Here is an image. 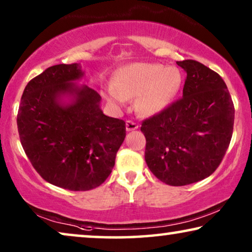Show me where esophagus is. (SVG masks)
I'll return each instance as SVG.
<instances>
[{"label":"esophagus","instance_id":"obj_1","mask_svg":"<svg viewBox=\"0 0 252 252\" xmlns=\"http://www.w3.org/2000/svg\"><path fill=\"white\" fill-rule=\"evenodd\" d=\"M139 127V126L137 123H134L133 121H126V131H133V130H137Z\"/></svg>","mask_w":252,"mask_h":252}]
</instances>
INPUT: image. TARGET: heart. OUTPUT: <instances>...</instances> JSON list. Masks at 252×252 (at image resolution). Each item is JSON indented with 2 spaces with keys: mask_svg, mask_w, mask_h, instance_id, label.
Wrapping results in <instances>:
<instances>
[{
  "mask_svg": "<svg viewBox=\"0 0 252 252\" xmlns=\"http://www.w3.org/2000/svg\"><path fill=\"white\" fill-rule=\"evenodd\" d=\"M181 85V72L174 66L131 63L116 71L113 87L107 88L103 95L115 106H123L126 99L137 96V110L145 115H154L170 105Z\"/></svg>",
  "mask_w": 252,
  "mask_h": 252,
  "instance_id": "1",
  "label": "heart"
}]
</instances>
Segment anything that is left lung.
Segmentation results:
<instances>
[{
    "label": "left lung",
    "mask_w": 252,
    "mask_h": 252,
    "mask_svg": "<svg viewBox=\"0 0 252 252\" xmlns=\"http://www.w3.org/2000/svg\"><path fill=\"white\" fill-rule=\"evenodd\" d=\"M187 73L182 98L145 120V159L168 186H187L219 167L230 145L234 105L219 73L193 60L176 62Z\"/></svg>",
    "instance_id": "1"
}]
</instances>
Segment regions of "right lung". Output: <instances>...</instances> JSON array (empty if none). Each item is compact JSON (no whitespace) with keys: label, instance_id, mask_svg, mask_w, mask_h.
<instances>
[{"label":"right lung","instance_id":"add662e5","mask_svg":"<svg viewBox=\"0 0 252 252\" xmlns=\"http://www.w3.org/2000/svg\"><path fill=\"white\" fill-rule=\"evenodd\" d=\"M79 63L47 67L28 82L17 125L26 155L51 185L71 191L99 187L111 174L126 138V122L100 110Z\"/></svg>","mask_w":252,"mask_h":252}]
</instances>
